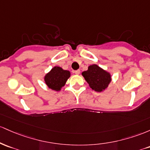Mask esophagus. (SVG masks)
Returning a JSON list of instances; mask_svg holds the SVG:
<instances>
[{
	"instance_id": "obj_1",
	"label": "esophagus",
	"mask_w": 150,
	"mask_h": 150,
	"mask_svg": "<svg viewBox=\"0 0 150 150\" xmlns=\"http://www.w3.org/2000/svg\"><path fill=\"white\" fill-rule=\"evenodd\" d=\"M74 73L76 74H77V75H78V74H80V70H79V69H78V70L75 71H74Z\"/></svg>"
}]
</instances>
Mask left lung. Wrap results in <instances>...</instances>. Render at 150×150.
Instances as JSON below:
<instances>
[{
	"label": "left lung",
	"mask_w": 150,
	"mask_h": 150,
	"mask_svg": "<svg viewBox=\"0 0 150 150\" xmlns=\"http://www.w3.org/2000/svg\"><path fill=\"white\" fill-rule=\"evenodd\" d=\"M82 75L91 88L98 92L105 90L111 80L110 74L102 69L96 64L88 67V69L83 71Z\"/></svg>",
	"instance_id": "obj_1"
}]
</instances>
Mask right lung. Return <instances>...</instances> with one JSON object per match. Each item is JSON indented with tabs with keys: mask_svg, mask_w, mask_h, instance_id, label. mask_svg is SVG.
I'll list each match as a JSON object with an SVG mask.
<instances>
[{
	"mask_svg": "<svg viewBox=\"0 0 150 150\" xmlns=\"http://www.w3.org/2000/svg\"><path fill=\"white\" fill-rule=\"evenodd\" d=\"M69 76L70 72L69 71L62 69L59 67H55L45 76V81L49 88L59 91L65 85Z\"/></svg>",
	"mask_w": 150,
	"mask_h": 150,
	"instance_id": "obj_1",
	"label": "right lung"
}]
</instances>
